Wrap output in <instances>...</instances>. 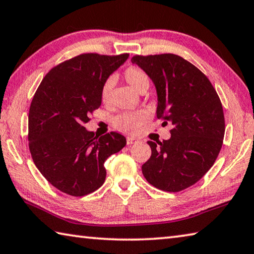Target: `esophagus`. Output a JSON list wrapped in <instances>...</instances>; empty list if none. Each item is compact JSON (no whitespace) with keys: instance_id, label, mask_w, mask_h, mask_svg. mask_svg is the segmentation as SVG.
Returning a JSON list of instances; mask_svg holds the SVG:
<instances>
[{"instance_id":"esophagus-1","label":"esophagus","mask_w":254,"mask_h":254,"mask_svg":"<svg viewBox=\"0 0 254 254\" xmlns=\"http://www.w3.org/2000/svg\"><path fill=\"white\" fill-rule=\"evenodd\" d=\"M137 142H139V140L135 139V137H133V136H127V144H135Z\"/></svg>"}]
</instances>
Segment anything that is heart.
Wrapping results in <instances>:
<instances>
[{
	"label": "heart",
	"mask_w": 254,
	"mask_h": 254,
	"mask_svg": "<svg viewBox=\"0 0 254 254\" xmlns=\"http://www.w3.org/2000/svg\"><path fill=\"white\" fill-rule=\"evenodd\" d=\"M124 79L137 93L147 91L150 85V78L147 72L136 66H131L127 68L126 71H124ZM113 85L114 79L112 77L111 78H107L105 83L103 84L101 89V98L104 103L110 100L111 91L113 88ZM147 120L148 115L143 111L124 112V113L119 114L114 119V126L123 132L135 133L143 123L147 122Z\"/></svg>",
	"instance_id": "obj_1"
}]
</instances>
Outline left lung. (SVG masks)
<instances>
[{"mask_svg":"<svg viewBox=\"0 0 254 254\" xmlns=\"http://www.w3.org/2000/svg\"><path fill=\"white\" fill-rule=\"evenodd\" d=\"M157 91V118L170 123L171 136L148 141L151 157L142 174L156 188L176 192L192 186L212 168L225 132L222 103L209 79L174 54L134 56Z\"/></svg>","mask_w":254,"mask_h":254,"instance_id":"1","label":"left lung"}]
</instances>
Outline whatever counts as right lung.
Listing matches in <instances>:
<instances>
[{"label": "right lung", "mask_w": 254, "mask_h": 254, "mask_svg": "<svg viewBox=\"0 0 254 254\" xmlns=\"http://www.w3.org/2000/svg\"><path fill=\"white\" fill-rule=\"evenodd\" d=\"M128 54H83L54 67L42 79L29 111V148L42 176L65 194L80 197L105 182L104 162L127 144L117 132L95 136L85 128L101 106L105 80Z\"/></svg>", "instance_id": "obj_1"}]
</instances>
